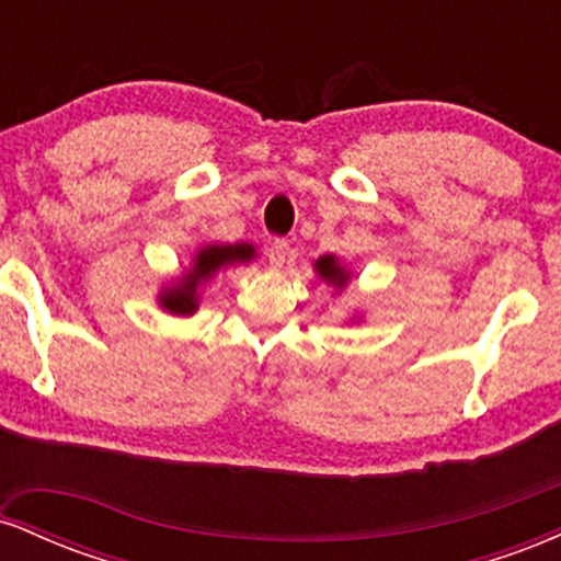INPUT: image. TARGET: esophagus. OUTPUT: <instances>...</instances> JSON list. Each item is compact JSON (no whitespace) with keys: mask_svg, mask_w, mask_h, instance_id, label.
I'll use <instances>...</instances> for the list:
<instances>
[{"mask_svg":"<svg viewBox=\"0 0 561 561\" xmlns=\"http://www.w3.org/2000/svg\"><path fill=\"white\" fill-rule=\"evenodd\" d=\"M289 253V242L287 240H274L272 248H268V263H272L274 268H279L282 263H285Z\"/></svg>","mask_w":561,"mask_h":561,"instance_id":"34e87169","label":"esophagus"}]
</instances>
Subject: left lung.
Returning <instances> with one entry per match:
<instances>
[{
    "label": "left lung",
    "instance_id": "1",
    "mask_svg": "<svg viewBox=\"0 0 561 561\" xmlns=\"http://www.w3.org/2000/svg\"><path fill=\"white\" fill-rule=\"evenodd\" d=\"M317 272H319L321 279L332 282V285H337V287H343L345 282H347L345 268L340 266V263L334 261L332 255H324V259H319V261H317Z\"/></svg>",
    "mask_w": 561,
    "mask_h": 561
}]
</instances>
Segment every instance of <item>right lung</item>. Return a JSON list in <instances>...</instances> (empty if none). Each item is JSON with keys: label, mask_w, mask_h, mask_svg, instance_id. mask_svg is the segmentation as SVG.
Returning <instances> with one entry per match:
<instances>
[{"label": "right lung", "mask_w": 561, "mask_h": 561, "mask_svg": "<svg viewBox=\"0 0 561 561\" xmlns=\"http://www.w3.org/2000/svg\"><path fill=\"white\" fill-rule=\"evenodd\" d=\"M250 259H253V248L250 244H210V248H203L195 259V268L176 287L169 289V295L160 302L171 313H182V317L184 313H192L197 308V287L205 279H210L218 268L229 266V263Z\"/></svg>", "instance_id": "obj_1"}]
</instances>
